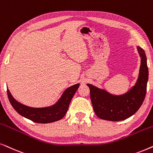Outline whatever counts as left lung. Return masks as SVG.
<instances>
[{
  "label": "left lung",
  "mask_w": 153,
  "mask_h": 153,
  "mask_svg": "<svg viewBox=\"0 0 153 153\" xmlns=\"http://www.w3.org/2000/svg\"><path fill=\"white\" fill-rule=\"evenodd\" d=\"M140 57L139 74L135 85L127 92L114 95L105 89L87 84L90 89V98L95 114L100 119L121 121L127 119L140 108L145 99L148 80L147 59L144 50L137 46Z\"/></svg>",
  "instance_id": "left-lung-1"
}]
</instances>
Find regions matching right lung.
Wrapping results in <instances>:
<instances>
[{"label":"right lung","mask_w":153,"mask_h":153,"mask_svg":"<svg viewBox=\"0 0 153 153\" xmlns=\"http://www.w3.org/2000/svg\"><path fill=\"white\" fill-rule=\"evenodd\" d=\"M79 86L80 84L78 83L68 87L54 105L43 108H33L22 104L15 99L8 89L7 92L10 103L19 115L34 123L45 124L58 121L64 117Z\"/></svg>","instance_id":"1"}]
</instances>
